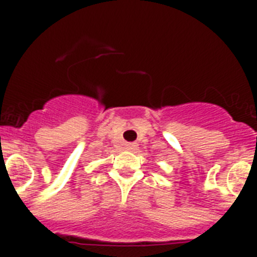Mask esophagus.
<instances>
[{
	"label": "esophagus",
	"instance_id": "34e87169",
	"mask_svg": "<svg viewBox=\"0 0 257 257\" xmlns=\"http://www.w3.org/2000/svg\"><path fill=\"white\" fill-rule=\"evenodd\" d=\"M136 147H138V144H136V143H128V144H126L124 149L128 152H131V151H135Z\"/></svg>",
	"mask_w": 257,
	"mask_h": 257
}]
</instances>
